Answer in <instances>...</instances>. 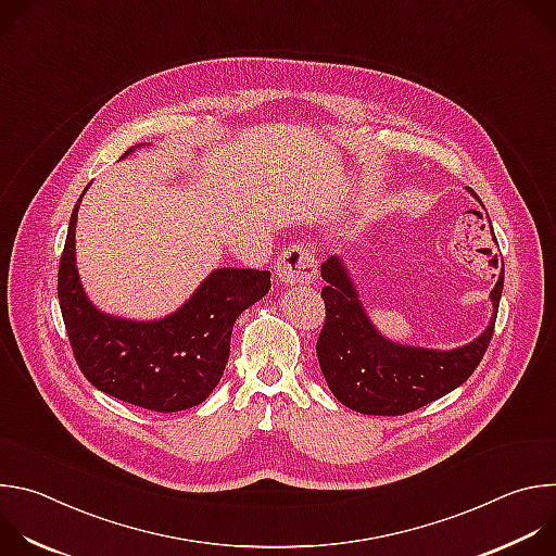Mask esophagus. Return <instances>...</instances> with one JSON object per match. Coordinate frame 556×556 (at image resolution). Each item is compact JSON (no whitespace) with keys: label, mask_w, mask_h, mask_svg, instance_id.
<instances>
[{"label":"esophagus","mask_w":556,"mask_h":556,"mask_svg":"<svg viewBox=\"0 0 556 556\" xmlns=\"http://www.w3.org/2000/svg\"><path fill=\"white\" fill-rule=\"evenodd\" d=\"M275 273L281 283L294 286V283H312L319 270H316V260L312 251L305 249L303 244H294V247H288L277 257Z\"/></svg>","instance_id":"34e87169"}]
</instances>
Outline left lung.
Segmentation results:
<instances>
[{
  "label": "left lung",
  "instance_id": "8db88e82",
  "mask_svg": "<svg viewBox=\"0 0 556 556\" xmlns=\"http://www.w3.org/2000/svg\"><path fill=\"white\" fill-rule=\"evenodd\" d=\"M321 277L328 283L321 290L326 326L316 341V356L337 401L367 416H403L459 387L493 339L504 290L502 268L491 290V324L478 339L455 350H429L393 343L376 330L341 257L324 262Z\"/></svg>",
  "mask_w": 556,
  "mask_h": 556
}]
</instances>
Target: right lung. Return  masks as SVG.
<instances>
[{
    "instance_id": "1",
    "label": "right lung",
    "mask_w": 556,
    "mask_h": 556,
    "mask_svg": "<svg viewBox=\"0 0 556 556\" xmlns=\"http://www.w3.org/2000/svg\"><path fill=\"white\" fill-rule=\"evenodd\" d=\"M81 200L70 217L56 288L78 367L97 389L142 409L174 414L204 403L228 363L237 316L270 290V273L217 268L163 319L112 316L88 299L76 270L74 230Z\"/></svg>"
}]
</instances>
